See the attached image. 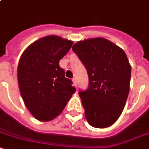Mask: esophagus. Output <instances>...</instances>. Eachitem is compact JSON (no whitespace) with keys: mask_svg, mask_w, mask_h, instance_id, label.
<instances>
[{"mask_svg":"<svg viewBox=\"0 0 149 149\" xmlns=\"http://www.w3.org/2000/svg\"><path fill=\"white\" fill-rule=\"evenodd\" d=\"M72 81H73L74 85V86H77V80H76L75 77H74L73 79H72Z\"/></svg>","mask_w":149,"mask_h":149,"instance_id":"obj_1","label":"esophagus"}]
</instances>
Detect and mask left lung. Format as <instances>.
Here are the masks:
<instances>
[{"label":"left lung","mask_w":149,"mask_h":149,"mask_svg":"<svg viewBox=\"0 0 149 149\" xmlns=\"http://www.w3.org/2000/svg\"><path fill=\"white\" fill-rule=\"evenodd\" d=\"M72 50L87 69L88 89L79 91L88 123L110 126L118 120L130 92L131 66L121 48L104 38L77 42Z\"/></svg>","instance_id":"8db88e82"}]
</instances>
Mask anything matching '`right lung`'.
Wrapping results in <instances>:
<instances>
[{
    "instance_id": "add662e5",
    "label": "right lung",
    "mask_w": 149,
    "mask_h": 149,
    "mask_svg": "<svg viewBox=\"0 0 149 149\" xmlns=\"http://www.w3.org/2000/svg\"><path fill=\"white\" fill-rule=\"evenodd\" d=\"M73 42L48 36L29 45L17 68L19 91L24 104L36 120L50 121L61 113L75 92L59 61Z\"/></svg>"
}]
</instances>
